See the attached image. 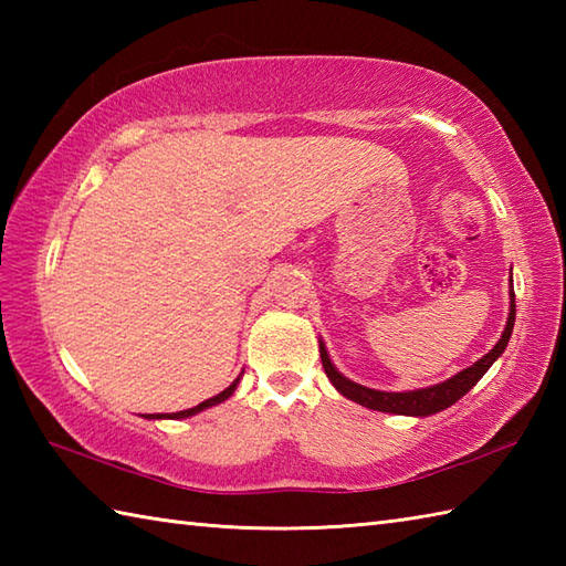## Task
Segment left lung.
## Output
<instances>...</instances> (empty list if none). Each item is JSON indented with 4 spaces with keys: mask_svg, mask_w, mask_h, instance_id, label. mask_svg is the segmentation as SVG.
<instances>
[{
    "mask_svg": "<svg viewBox=\"0 0 566 566\" xmlns=\"http://www.w3.org/2000/svg\"><path fill=\"white\" fill-rule=\"evenodd\" d=\"M513 323H515V294L511 290V311H509V323L506 331H503L501 340L494 345V350L486 353L479 363H474L472 367L462 369L460 375H454L452 379L436 384V387L428 389H418V391H377V389H367L363 384H355L350 379H345L338 369L333 367L331 357L326 353V347L321 345V363L323 369H326L328 379L333 381V387L338 389L345 399H350L359 406H367L371 411H384V413H396V416H430L438 413L442 408L452 406L457 399L474 387V384L484 377V371L496 363L501 357V353L506 350L509 338L513 333Z\"/></svg>",
    "mask_w": 566,
    "mask_h": 566,
    "instance_id": "1",
    "label": "left lung"
}]
</instances>
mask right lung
<instances>
[{
	"instance_id": "1",
	"label": "right lung",
	"mask_w": 566,
	"mask_h": 566,
	"mask_svg": "<svg viewBox=\"0 0 566 566\" xmlns=\"http://www.w3.org/2000/svg\"><path fill=\"white\" fill-rule=\"evenodd\" d=\"M235 387H238V379L231 384V387L228 389H223L221 394H216V396H211V399H207V401H201L199 406H195V408H187V411H179V413H172V416H160V413H150L148 418H187V416H195V413H199V411H203V408H209V406H216V403H221V401H226L228 396H231L233 391H235Z\"/></svg>"
}]
</instances>
